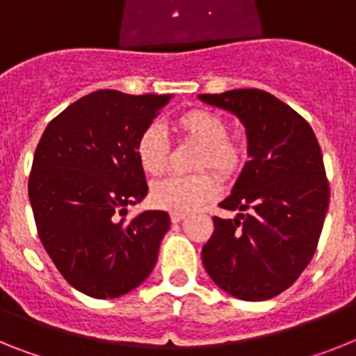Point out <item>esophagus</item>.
I'll use <instances>...</instances> for the list:
<instances>
[{
	"mask_svg": "<svg viewBox=\"0 0 356 356\" xmlns=\"http://www.w3.org/2000/svg\"><path fill=\"white\" fill-rule=\"evenodd\" d=\"M184 217H186L184 211H170V219H172V222H179V220H183Z\"/></svg>",
	"mask_w": 356,
	"mask_h": 356,
	"instance_id": "1",
	"label": "esophagus"
}]
</instances>
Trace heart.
Here are the masks:
<instances>
[{
    "instance_id": "heart-1",
    "label": "heart",
    "mask_w": 356,
    "mask_h": 356,
    "mask_svg": "<svg viewBox=\"0 0 356 356\" xmlns=\"http://www.w3.org/2000/svg\"><path fill=\"white\" fill-rule=\"evenodd\" d=\"M172 130L181 139L199 145L195 170H211L220 179L234 177L244 161L243 148L228 136V124L219 113L206 108H192L179 113ZM136 157L143 172L159 177L168 170L170 146L159 128L148 127L137 137ZM217 195V183L210 173L190 177H168L152 186L150 201L161 210L190 211Z\"/></svg>"
}]
</instances>
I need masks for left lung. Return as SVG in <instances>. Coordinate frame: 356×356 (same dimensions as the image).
I'll return each instance as SVG.
<instances>
[{"instance_id": "1", "label": "left lung", "mask_w": 356, "mask_h": 356, "mask_svg": "<svg viewBox=\"0 0 356 356\" xmlns=\"http://www.w3.org/2000/svg\"><path fill=\"white\" fill-rule=\"evenodd\" d=\"M246 127L248 154L224 210L213 217L202 264L215 284L241 300H268L293 284L315 255L330 183L315 132L300 113L259 88L202 94Z\"/></svg>"}]
</instances>
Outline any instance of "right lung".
I'll list each match as a JSON object with an SVG mask.
<instances>
[{
    "instance_id": "obj_1",
    "label": "right lung",
    "mask_w": 356,
    "mask_h": 356,
    "mask_svg": "<svg viewBox=\"0 0 356 356\" xmlns=\"http://www.w3.org/2000/svg\"><path fill=\"white\" fill-rule=\"evenodd\" d=\"M172 95L97 90L44 128L29 175L38 235L68 284L94 298L132 291L152 273L166 211L127 208L148 193L136 141Z\"/></svg>"
}]
</instances>
